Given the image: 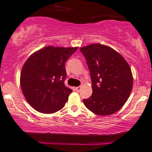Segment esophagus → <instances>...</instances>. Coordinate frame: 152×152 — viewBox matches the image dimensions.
Returning <instances> with one entry per match:
<instances>
[{
  "mask_svg": "<svg viewBox=\"0 0 152 152\" xmlns=\"http://www.w3.org/2000/svg\"><path fill=\"white\" fill-rule=\"evenodd\" d=\"M81 88H82L81 86H78V87H76V91H77V92L80 91V90H81Z\"/></svg>",
  "mask_w": 152,
  "mask_h": 152,
  "instance_id": "esophagus-1",
  "label": "esophagus"
}]
</instances>
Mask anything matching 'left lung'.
Here are the masks:
<instances>
[{
    "label": "left lung",
    "mask_w": 152,
    "mask_h": 152,
    "mask_svg": "<svg viewBox=\"0 0 152 152\" xmlns=\"http://www.w3.org/2000/svg\"><path fill=\"white\" fill-rule=\"evenodd\" d=\"M80 50L90 70L93 94L84 99L85 106L99 116L114 114L124 106L131 93L133 78L129 64L121 54L99 43Z\"/></svg>",
    "instance_id": "8db88e82"
}]
</instances>
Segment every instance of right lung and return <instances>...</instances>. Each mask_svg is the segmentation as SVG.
<instances>
[{
  "instance_id": "1",
  "label": "right lung",
  "mask_w": 152,
  "mask_h": 152,
  "mask_svg": "<svg viewBox=\"0 0 152 152\" xmlns=\"http://www.w3.org/2000/svg\"><path fill=\"white\" fill-rule=\"evenodd\" d=\"M77 49L46 46L25 62L20 75L21 88L25 99L36 111L53 114L64 107L72 92L64 83L65 62Z\"/></svg>"
}]
</instances>
